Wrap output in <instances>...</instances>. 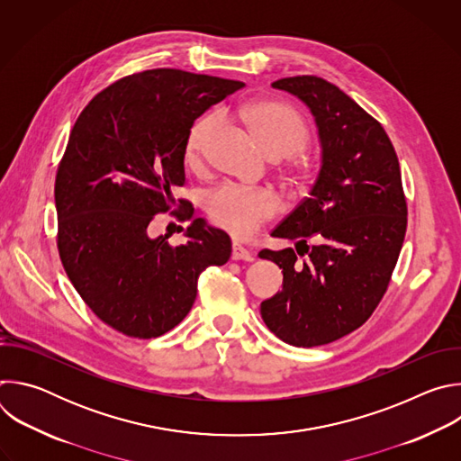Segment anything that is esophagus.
Listing matches in <instances>:
<instances>
[{
    "mask_svg": "<svg viewBox=\"0 0 461 461\" xmlns=\"http://www.w3.org/2000/svg\"><path fill=\"white\" fill-rule=\"evenodd\" d=\"M231 258L233 260H253L255 257H253V253L249 249H246L244 246L233 242V246H231Z\"/></svg>",
    "mask_w": 461,
    "mask_h": 461,
    "instance_id": "34e87169",
    "label": "esophagus"
}]
</instances>
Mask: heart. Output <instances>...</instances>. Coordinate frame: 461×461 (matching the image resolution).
<instances>
[{"label":"heart","mask_w":461,"mask_h":461,"mask_svg":"<svg viewBox=\"0 0 461 461\" xmlns=\"http://www.w3.org/2000/svg\"><path fill=\"white\" fill-rule=\"evenodd\" d=\"M242 120L255 144L272 160L290 158L308 144V127L292 107L279 102H255L242 111ZM219 114L210 113L194 120L185 139V162L199 164L206 146L217 133ZM303 178V173H295ZM279 208V199L268 189H240L221 185L206 199V213L230 235L244 239L262 222L272 219Z\"/></svg>","instance_id":"heart-1"}]
</instances>
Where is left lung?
<instances>
[{"label":"left lung","mask_w":461,"mask_h":461,"mask_svg":"<svg viewBox=\"0 0 461 461\" xmlns=\"http://www.w3.org/2000/svg\"><path fill=\"white\" fill-rule=\"evenodd\" d=\"M272 87L310 109L321 167L310 196L272 231L295 249L258 253L283 268V290L260 303V315L281 341L310 348L341 339L372 315L403 246L407 203L390 139L348 95L317 77Z\"/></svg>","instance_id":"obj_1"}]
</instances>
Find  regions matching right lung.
I'll use <instances>...</instances> for the list:
<instances>
[{
    "label": "right lung",
    "mask_w": 461,
    "mask_h": 461,
    "mask_svg": "<svg viewBox=\"0 0 461 461\" xmlns=\"http://www.w3.org/2000/svg\"><path fill=\"white\" fill-rule=\"evenodd\" d=\"M242 86L151 69L98 93L73 125L54 184L59 258L95 315L129 338L169 332L191 310L199 276L231 255L230 235L194 219L185 201L175 213L189 221L184 244L148 230L184 185L189 127Z\"/></svg>",
    "instance_id": "1"
}]
</instances>
